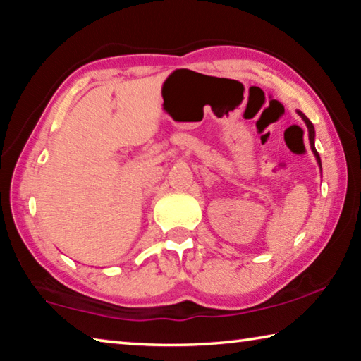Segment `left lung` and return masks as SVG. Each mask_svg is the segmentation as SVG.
Here are the masks:
<instances>
[{
  "instance_id": "1",
  "label": "left lung",
  "mask_w": 361,
  "mask_h": 361,
  "mask_svg": "<svg viewBox=\"0 0 361 361\" xmlns=\"http://www.w3.org/2000/svg\"><path fill=\"white\" fill-rule=\"evenodd\" d=\"M298 114L301 116L302 121L305 122V126H307V130H309V142H310V149H312V152H314L315 157H317V162H319V166H320V169H322L320 156H319V152H317V149H315V145H314V142H315V129H314V124H312V122H310L307 118H305V114H304V113L298 111Z\"/></svg>"
}]
</instances>
